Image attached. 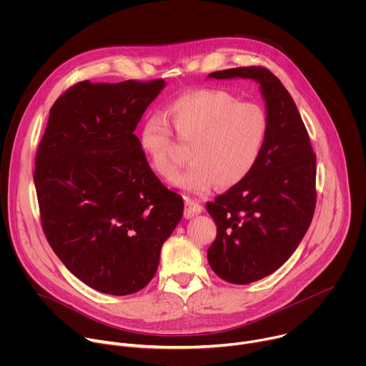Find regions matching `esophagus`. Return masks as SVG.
<instances>
[{"label": "esophagus", "mask_w": 366, "mask_h": 366, "mask_svg": "<svg viewBox=\"0 0 366 366\" xmlns=\"http://www.w3.org/2000/svg\"><path fill=\"white\" fill-rule=\"evenodd\" d=\"M202 210L204 207L199 202L191 198H185V212H184L185 219H192L194 216H198L199 213H202Z\"/></svg>", "instance_id": "obj_1"}]
</instances>
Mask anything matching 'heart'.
<instances>
[{
  "mask_svg": "<svg viewBox=\"0 0 366 366\" xmlns=\"http://www.w3.org/2000/svg\"><path fill=\"white\" fill-rule=\"evenodd\" d=\"M165 117L178 137L191 143V164L172 185L194 194H205L214 182L230 188L254 168L268 136V116L252 101H237L223 89H197L175 98ZM139 143L153 171L162 178L177 172L171 132L162 117L144 120Z\"/></svg>",
  "mask_w": 366,
  "mask_h": 366,
  "instance_id": "heart-1",
  "label": "heart"
}]
</instances>
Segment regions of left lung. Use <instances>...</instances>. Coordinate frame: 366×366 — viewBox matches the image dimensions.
Instances as JSON below:
<instances>
[{"instance_id": "1", "label": "left lung", "mask_w": 366, "mask_h": 366, "mask_svg": "<svg viewBox=\"0 0 366 366\" xmlns=\"http://www.w3.org/2000/svg\"><path fill=\"white\" fill-rule=\"evenodd\" d=\"M207 78L257 82L269 123L250 174L207 202L217 226L208 264L222 280L243 285L281 268L307 233L316 207V154L292 97L272 72L244 66Z\"/></svg>"}]
</instances>
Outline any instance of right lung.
<instances>
[{
    "instance_id": "right-lung-1",
    "label": "right lung",
    "mask_w": 366,
    "mask_h": 366,
    "mask_svg": "<svg viewBox=\"0 0 366 366\" xmlns=\"http://www.w3.org/2000/svg\"><path fill=\"white\" fill-rule=\"evenodd\" d=\"M165 85L82 81L51 106L37 149L46 239L78 280L104 294L144 288L182 219V197L152 172L134 134Z\"/></svg>"
}]
</instances>
